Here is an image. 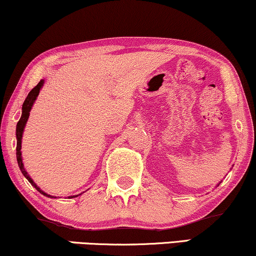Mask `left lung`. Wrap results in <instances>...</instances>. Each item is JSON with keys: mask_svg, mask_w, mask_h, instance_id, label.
Segmentation results:
<instances>
[{"mask_svg": "<svg viewBox=\"0 0 256 256\" xmlns=\"http://www.w3.org/2000/svg\"><path fill=\"white\" fill-rule=\"evenodd\" d=\"M219 184H220V183H219ZM219 184H218V185H219Z\"/></svg>", "mask_w": 256, "mask_h": 256, "instance_id": "obj_1", "label": "left lung"}]
</instances>
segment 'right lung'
<instances>
[{
	"label": "right lung",
	"mask_w": 256,
	"mask_h": 256,
	"mask_svg": "<svg viewBox=\"0 0 256 256\" xmlns=\"http://www.w3.org/2000/svg\"><path fill=\"white\" fill-rule=\"evenodd\" d=\"M44 85V80H40V82L37 84V86H34L32 90H30V93L28 94L26 99L24 100L23 102V106H22V115H20V121L17 122V126H16V140H17V146H16V157H17V163H18V166H20V172L23 174V176L26 178L28 180H29V183H31V185L36 188V190L42 194L45 197H48V198H57V197H54V196H50L46 192H44L43 190L40 186H37V184L34 183L32 180V178L29 176V174L26 172V170L24 169V164H23V158H22V152H20V149H22V138H23V132H24V128H26V124L28 122V118H29V115H30V112H31V108H32L34 101H36L38 94H40L42 87ZM79 194L76 196H70L68 198H74V197H78Z\"/></svg>",
	"instance_id": "obj_1"
}]
</instances>
